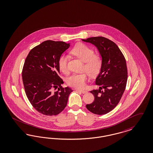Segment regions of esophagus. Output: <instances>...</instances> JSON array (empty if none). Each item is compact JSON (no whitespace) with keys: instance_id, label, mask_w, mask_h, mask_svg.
<instances>
[{"instance_id":"34e87169","label":"esophagus","mask_w":153,"mask_h":153,"mask_svg":"<svg viewBox=\"0 0 153 153\" xmlns=\"http://www.w3.org/2000/svg\"><path fill=\"white\" fill-rule=\"evenodd\" d=\"M76 90L77 91H78V92L82 93V94H85L87 93V91L86 90Z\"/></svg>"}]
</instances>
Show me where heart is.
<instances>
[{"mask_svg":"<svg viewBox=\"0 0 153 153\" xmlns=\"http://www.w3.org/2000/svg\"><path fill=\"white\" fill-rule=\"evenodd\" d=\"M71 53L85 62L84 70L90 76L95 77L99 74L102 68V61L99 55L94 54L92 48L84 44H79L71 50ZM68 56L63 54L58 60V67L60 71L63 73H68ZM87 78L88 75L86 73L73 74L67 78V84L69 86L82 88L86 84Z\"/></svg>","mask_w":153,"mask_h":153,"instance_id":"b5f03b06","label":"heart"}]
</instances>
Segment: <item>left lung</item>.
I'll list each match as a JSON object with an SVG mask.
<instances>
[{
	"instance_id": "left-lung-1",
	"label": "left lung",
	"mask_w": 153,
	"mask_h": 153,
	"mask_svg": "<svg viewBox=\"0 0 153 153\" xmlns=\"http://www.w3.org/2000/svg\"><path fill=\"white\" fill-rule=\"evenodd\" d=\"M82 40L97 48L102 61L101 70L95 80L99 89L90 91L94 96V101L86 106L95 114H106L117 106L125 90L127 80L126 60L118 46L107 38L97 36Z\"/></svg>"
}]
</instances>
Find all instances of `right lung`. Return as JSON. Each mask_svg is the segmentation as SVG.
Here are the masks:
<instances>
[{"label": "right lung", "instance_id": "1", "mask_svg": "<svg viewBox=\"0 0 153 153\" xmlns=\"http://www.w3.org/2000/svg\"><path fill=\"white\" fill-rule=\"evenodd\" d=\"M70 47L64 42L46 40L35 47L28 54L22 70L27 97L33 108L45 115H56L66 107L68 87H62L59 76L58 60ZM57 88L58 91L53 92Z\"/></svg>", "mask_w": 153, "mask_h": 153}]
</instances>
